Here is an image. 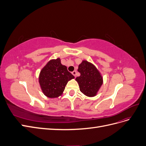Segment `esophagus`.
<instances>
[{
  "label": "esophagus",
  "mask_w": 146,
  "mask_h": 146,
  "mask_svg": "<svg viewBox=\"0 0 146 146\" xmlns=\"http://www.w3.org/2000/svg\"><path fill=\"white\" fill-rule=\"evenodd\" d=\"M72 74L73 75L74 77H76V74H77V71H76V70H74V71H72Z\"/></svg>",
  "instance_id": "1"
}]
</instances>
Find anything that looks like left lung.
I'll return each instance as SVG.
<instances>
[{"label": "left lung", "mask_w": 146, "mask_h": 146, "mask_svg": "<svg viewBox=\"0 0 146 146\" xmlns=\"http://www.w3.org/2000/svg\"><path fill=\"white\" fill-rule=\"evenodd\" d=\"M78 71L80 73V76L77 77L76 80L80 91L88 97L96 96L103 84V77L99 70L93 64L83 60L78 66Z\"/></svg>", "instance_id": "8db88e82"}]
</instances>
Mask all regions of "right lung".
<instances>
[{"mask_svg":"<svg viewBox=\"0 0 146 146\" xmlns=\"http://www.w3.org/2000/svg\"><path fill=\"white\" fill-rule=\"evenodd\" d=\"M74 78L60 58L51 60L40 72L39 83L42 92L47 98H56L63 94L68 82Z\"/></svg>","mask_w":146,"mask_h":146,"instance_id":"1","label":"right lung"}]
</instances>
